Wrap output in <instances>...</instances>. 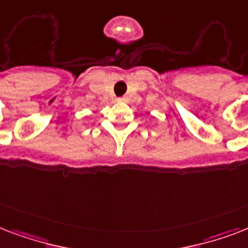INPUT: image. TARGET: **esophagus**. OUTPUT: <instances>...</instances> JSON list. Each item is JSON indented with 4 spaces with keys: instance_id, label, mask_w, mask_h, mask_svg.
I'll return each mask as SVG.
<instances>
[{
    "instance_id": "34e87169",
    "label": "esophagus",
    "mask_w": 248,
    "mask_h": 248,
    "mask_svg": "<svg viewBox=\"0 0 248 248\" xmlns=\"http://www.w3.org/2000/svg\"><path fill=\"white\" fill-rule=\"evenodd\" d=\"M117 101H118V103H124V101H126V97H118Z\"/></svg>"
}]
</instances>
